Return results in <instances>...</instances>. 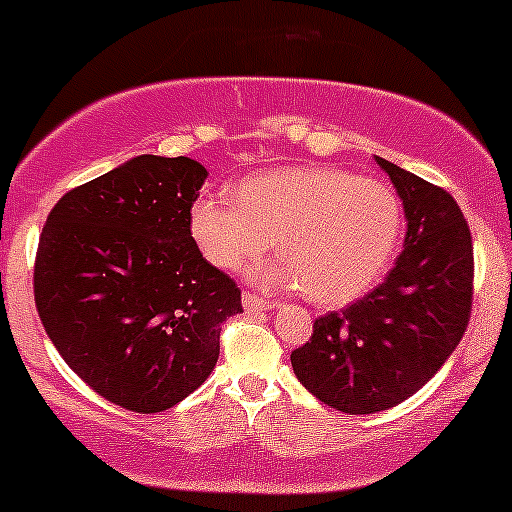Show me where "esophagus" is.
<instances>
[{
  "mask_svg": "<svg viewBox=\"0 0 512 512\" xmlns=\"http://www.w3.org/2000/svg\"><path fill=\"white\" fill-rule=\"evenodd\" d=\"M241 302H244L246 312H266V309H275V307H278V302L266 300V297H258L256 292H244V297H241Z\"/></svg>",
  "mask_w": 512,
  "mask_h": 512,
  "instance_id": "34e87169",
  "label": "esophagus"
}]
</instances>
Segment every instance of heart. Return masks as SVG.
Here are the masks:
<instances>
[{
	"instance_id": "1",
	"label": "heart",
	"mask_w": 512,
	"mask_h": 512,
	"mask_svg": "<svg viewBox=\"0 0 512 512\" xmlns=\"http://www.w3.org/2000/svg\"><path fill=\"white\" fill-rule=\"evenodd\" d=\"M205 261L237 273L278 246L280 261L254 271L261 283L300 287L338 307L380 283L399 246L404 208L389 183L333 166H292L241 181L234 200L203 193L188 212Z\"/></svg>"
}]
</instances>
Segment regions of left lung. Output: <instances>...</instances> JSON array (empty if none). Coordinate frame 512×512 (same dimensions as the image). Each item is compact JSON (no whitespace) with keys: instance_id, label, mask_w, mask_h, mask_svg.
<instances>
[{"instance_id":"left-lung-1","label":"left lung","mask_w":512,"mask_h":512,"mask_svg":"<svg viewBox=\"0 0 512 512\" xmlns=\"http://www.w3.org/2000/svg\"><path fill=\"white\" fill-rule=\"evenodd\" d=\"M404 203V251L387 280L314 321L292 350L297 380L331 409L363 416L409 399L445 365L472 317L474 246L457 200L387 159Z\"/></svg>"}]
</instances>
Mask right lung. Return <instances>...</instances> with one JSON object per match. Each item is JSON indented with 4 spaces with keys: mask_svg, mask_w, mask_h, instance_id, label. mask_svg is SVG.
Masks as SVG:
<instances>
[{
    "mask_svg": "<svg viewBox=\"0 0 512 512\" xmlns=\"http://www.w3.org/2000/svg\"><path fill=\"white\" fill-rule=\"evenodd\" d=\"M208 179L188 157H142L72 188L40 232L33 295L45 333L111 404L157 413L212 372L241 290L200 254L188 212Z\"/></svg>",
    "mask_w": 512,
    "mask_h": 512,
    "instance_id": "obj_1",
    "label": "right lung"
}]
</instances>
